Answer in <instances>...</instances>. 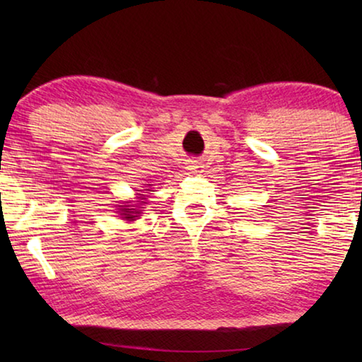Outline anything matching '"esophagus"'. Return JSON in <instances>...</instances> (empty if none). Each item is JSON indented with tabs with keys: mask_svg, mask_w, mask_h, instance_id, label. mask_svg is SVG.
<instances>
[{
	"mask_svg": "<svg viewBox=\"0 0 362 362\" xmlns=\"http://www.w3.org/2000/svg\"><path fill=\"white\" fill-rule=\"evenodd\" d=\"M201 164L198 163V161H194V159H189V161L187 163V169L189 170V173H193V174H199L201 173Z\"/></svg>",
	"mask_w": 362,
	"mask_h": 362,
	"instance_id": "esophagus-1",
	"label": "esophagus"
}]
</instances>
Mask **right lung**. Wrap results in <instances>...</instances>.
I'll use <instances>...</instances> for the list:
<instances>
[{
  "label": "right lung",
  "mask_w": 362,
  "mask_h": 362,
  "mask_svg": "<svg viewBox=\"0 0 362 362\" xmlns=\"http://www.w3.org/2000/svg\"><path fill=\"white\" fill-rule=\"evenodd\" d=\"M144 204H146V203H144ZM121 216H124L127 220H134L137 217V214H139V211H136V209H127V207H122L121 209Z\"/></svg>",
  "instance_id": "1"
}]
</instances>
